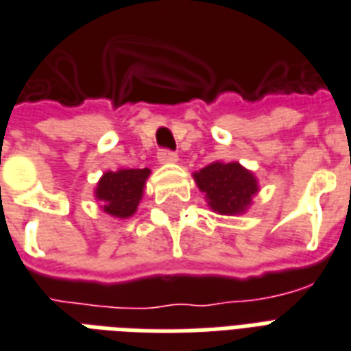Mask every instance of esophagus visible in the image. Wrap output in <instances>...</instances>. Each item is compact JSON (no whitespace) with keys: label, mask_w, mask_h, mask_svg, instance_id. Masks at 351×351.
<instances>
[{"label":"esophagus","mask_w":351,"mask_h":351,"mask_svg":"<svg viewBox=\"0 0 351 351\" xmlns=\"http://www.w3.org/2000/svg\"><path fill=\"white\" fill-rule=\"evenodd\" d=\"M157 159L159 162L166 165V162H178V154H173L172 149H159V154H157Z\"/></svg>","instance_id":"obj_1"}]
</instances>
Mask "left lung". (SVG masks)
I'll use <instances>...</instances> for the list:
<instances>
[{
    "label": "left lung",
    "instance_id": "left-lung-1",
    "mask_svg": "<svg viewBox=\"0 0 351 351\" xmlns=\"http://www.w3.org/2000/svg\"><path fill=\"white\" fill-rule=\"evenodd\" d=\"M199 191L205 192L209 205L220 215H237L246 209L257 192L254 173L239 162H213L194 173Z\"/></svg>",
    "mask_w": 351,
    "mask_h": 351
}]
</instances>
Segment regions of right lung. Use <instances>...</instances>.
Segmentation results:
<instances>
[{
  "label": "right lung",
  "instance_id": "right-lung-1",
  "mask_svg": "<svg viewBox=\"0 0 351 351\" xmlns=\"http://www.w3.org/2000/svg\"><path fill=\"white\" fill-rule=\"evenodd\" d=\"M147 176V168L104 173L96 189V197L101 204V209L116 218H128L133 215L141 202Z\"/></svg>",
  "mask_w": 351,
  "mask_h": 351
}]
</instances>
